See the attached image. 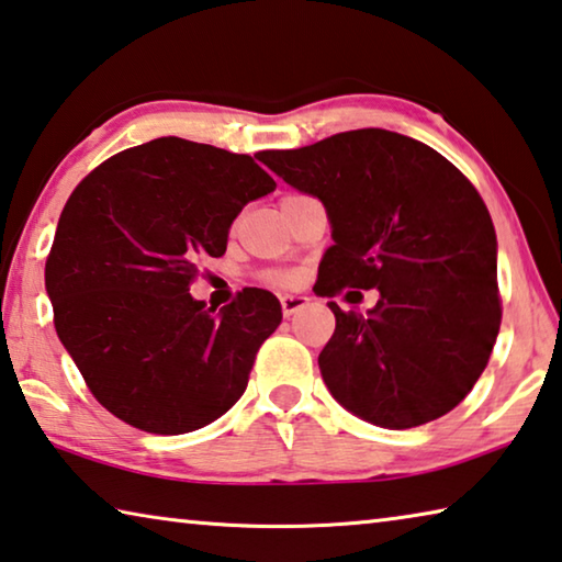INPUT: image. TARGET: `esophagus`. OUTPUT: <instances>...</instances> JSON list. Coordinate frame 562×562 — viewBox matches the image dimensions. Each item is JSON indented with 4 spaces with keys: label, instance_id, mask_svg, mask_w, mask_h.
Instances as JSON below:
<instances>
[{
    "label": "esophagus",
    "instance_id": "obj_1",
    "mask_svg": "<svg viewBox=\"0 0 562 562\" xmlns=\"http://www.w3.org/2000/svg\"><path fill=\"white\" fill-rule=\"evenodd\" d=\"M280 305H282V315L290 317V315L300 313L302 307H307L310 297H305V295H284V297H280Z\"/></svg>",
    "mask_w": 562,
    "mask_h": 562
}]
</instances>
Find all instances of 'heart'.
Segmentation results:
<instances>
[{"instance_id": "1", "label": "heart", "mask_w": 562, "mask_h": 562, "mask_svg": "<svg viewBox=\"0 0 562 562\" xmlns=\"http://www.w3.org/2000/svg\"><path fill=\"white\" fill-rule=\"evenodd\" d=\"M272 282L292 284V282H295V274H292V272H278V274H272Z\"/></svg>"}]
</instances>
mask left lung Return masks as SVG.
Segmentation results:
<instances>
[{
	"label": "left lung",
	"mask_w": 562,
	"mask_h": 562,
	"mask_svg": "<svg viewBox=\"0 0 562 562\" xmlns=\"http://www.w3.org/2000/svg\"><path fill=\"white\" fill-rule=\"evenodd\" d=\"M260 162L325 204L335 245L317 295L380 290L368 317L335 313L325 385L372 425L438 420L473 390L501 329L497 239L473 182L432 147L387 130L340 132Z\"/></svg>",
	"instance_id": "left-lung-1"
}]
</instances>
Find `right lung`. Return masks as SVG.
I'll use <instances>...</instances> for the list:
<instances>
[{
    "instance_id": "1",
    "label": "right lung",
    "mask_w": 562,
    "mask_h": 562,
    "mask_svg": "<svg viewBox=\"0 0 562 562\" xmlns=\"http://www.w3.org/2000/svg\"><path fill=\"white\" fill-rule=\"evenodd\" d=\"M249 155L159 137L92 169L59 215L44 284L89 393L132 427L182 435L243 397L282 307L245 288L215 310L190 295L233 220L274 190Z\"/></svg>"
}]
</instances>
